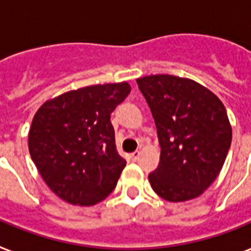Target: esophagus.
Segmentation results:
<instances>
[{"label":"esophagus","instance_id":"obj_1","mask_svg":"<svg viewBox=\"0 0 251 251\" xmlns=\"http://www.w3.org/2000/svg\"><path fill=\"white\" fill-rule=\"evenodd\" d=\"M141 155V151H134V153L130 154V159L131 161H137V159L140 158Z\"/></svg>","mask_w":251,"mask_h":251}]
</instances>
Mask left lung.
I'll use <instances>...</instances> for the list:
<instances>
[{"label":"left lung","instance_id":"obj_1","mask_svg":"<svg viewBox=\"0 0 251 251\" xmlns=\"http://www.w3.org/2000/svg\"><path fill=\"white\" fill-rule=\"evenodd\" d=\"M149 105L161 146L149 182L161 198L185 202L205 192L231 144V125L214 93L190 78L155 74L137 78Z\"/></svg>","mask_w":251,"mask_h":251}]
</instances>
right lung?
Instances as JSON below:
<instances>
[{"label":"right lung","instance_id":"obj_1","mask_svg":"<svg viewBox=\"0 0 251 251\" xmlns=\"http://www.w3.org/2000/svg\"><path fill=\"white\" fill-rule=\"evenodd\" d=\"M130 90L127 82L92 85L50 98L36 111L29 153L61 200L92 206L116 187L126 161L117 153L110 114Z\"/></svg>","mask_w":251,"mask_h":251}]
</instances>
